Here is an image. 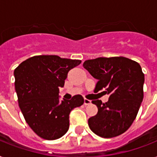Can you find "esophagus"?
<instances>
[{"mask_svg": "<svg viewBox=\"0 0 157 157\" xmlns=\"http://www.w3.org/2000/svg\"><path fill=\"white\" fill-rule=\"evenodd\" d=\"M91 103L90 100H89L87 98H84V104L85 105H88Z\"/></svg>", "mask_w": 157, "mask_h": 157, "instance_id": "1", "label": "esophagus"}]
</instances>
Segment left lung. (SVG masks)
I'll use <instances>...</instances> for the list:
<instances>
[{
	"mask_svg": "<svg viewBox=\"0 0 157 157\" xmlns=\"http://www.w3.org/2000/svg\"><path fill=\"white\" fill-rule=\"evenodd\" d=\"M83 67L98 80L95 92L104 90L107 103L93 100L98 113L88 121L97 135L113 138L129 129L144 99V74L137 62L124 57H100L84 62Z\"/></svg>",
	"mask_w": 157,
	"mask_h": 157,
	"instance_id": "8db88e82",
	"label": "left lung"
}]
</instances>
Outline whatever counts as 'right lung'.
Wrapping results in <instances>:
<instances>
[{"label": "right lung", "mask_w": 157, "mask_h": 157, "mask_svg": "<svg viewBox=\"0 0 157 157\" xmlns=\"http://www.w3.org/2000/svg\"><path fill=\"white\" fill-rule=\"evenodd\" d=\"M77 59L57 55H38L21 63L13 71L18 106L26 122L38 136L47 140L59 139L69 129V115L84 103L83 97L60 100L68 71L81 63Z\"/></svg>", "instance_id": "add662e5"}]
</instances>
